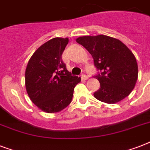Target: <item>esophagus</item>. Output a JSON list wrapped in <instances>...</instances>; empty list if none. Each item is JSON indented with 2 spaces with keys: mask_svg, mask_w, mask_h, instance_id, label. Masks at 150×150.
I'll list each match as a JSON object with an SVG mask.
<instances>
[{
  "mask_svg": "<svg viewBox=\"0 0 150 150\" xmlns=\"http://www.w3.org/2000/svg\"><path fill=\"white\" fill-rule=\"evenodd\" d=\"M82 79L83 80H87L88 79H89V77H88V75L83 74V75H82Z\"/></svg>",
  "mask_w": 150,
  "mask_h": 150,
  "instance_id": "34e87169",
  "label": "esophagus"
}]
</instances>
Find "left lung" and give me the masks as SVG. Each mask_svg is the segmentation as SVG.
I'll list each match as a JSON object with an SVG mask.
<instances>
[{
  "label": "left lung",
  "mask_w": 150,
  "mask_h": 150,
  "mask_svg": "<svg viewBox=\"0 0 150 150\" xmlns=\"http://www.w3.org/2000/svg\"><path fill=\"white\" fill-rule=\"evenodd\" d=\"M91 54L100 71L96 79L100 88L94 97L106 103H116L129 95L138 79L135 57L121 41L105 35L84 36L76 39Z\"/></svg>",
  "instance_id": "1"
}]
</instances>
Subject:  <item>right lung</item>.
Instances as JSON below:
<instances>
[{"instance_id": "right-lung-1", "label": "right lung", "mask_w": 150, "mask_h": 150, "mask_svg": "<svg viewBox=\"0 0 150 150\" xmlns=\"http://www.w3.org/2000/svg\"><path fill=\"white\" fill-rule=\"evenodd\" d=\"M68 38L51 39L34 52L25 69V88L32 102L46 113H56L71 102L81 78L71 75L61 58Z\"/></svg>"}]
</instances>
